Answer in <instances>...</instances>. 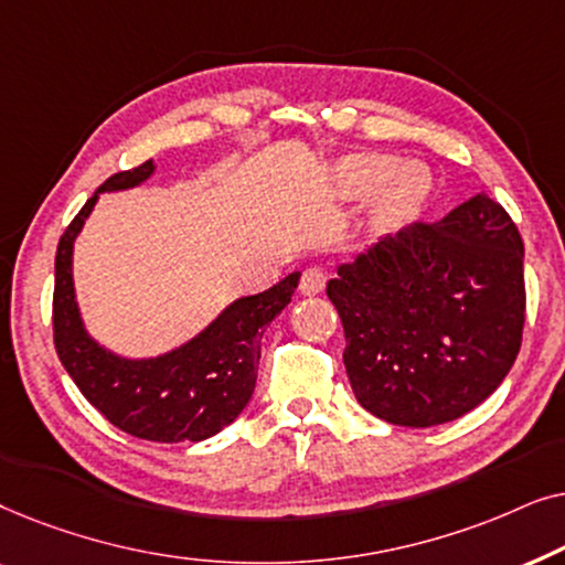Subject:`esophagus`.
Here are the masks:
<instances>
[{
	"label": "esophagus",
	"instance_id": "1",
	"mask_svg": "<svg viewBox=\"0 0 565 565\" xmlns=\"http://www.w3.org/2000/svg\"><path fill=\"white\" fill-rule=\"evenodd\" d=\"M327 280H329V275L323 273L321 267H308V269H303V275H300L298 288L303 296H319V292L327 288Z\"/></svg>",
	"mask_w": 565,
	"mask_h": 565
}]
</instances>
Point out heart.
Returning <instances> with one entry per match:
<instances>
[{
    "instance_id": "heart-1",
    "label": "heart",
    "mask_w": 565,
    "mask_h": 565,
    "mask_svg": "<svg viewBox=\"0 0 565 565\" xmlns=\"http://www.w3.org/2000/svg\"><path fill=\"white\" fill-rule=\"evenodd\" d=\"M391 172H393V161L381 159V157H365L350 164V177L354 180V184H360V188H373V184L383 182ZM419 192H422V184L414 169H404V172H401L391 184L393 203H412V200L419 198Z\"/></svg>"
}]
</instances>
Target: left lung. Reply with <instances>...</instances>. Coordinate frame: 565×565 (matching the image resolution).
<instances>
[{"mask_svg": "<svg viewBox=\"0 0 565 565\" xmlns=\"http://www.w3.org/2000/svg\"><path fill=\"white\" fill-rule=\"evenodd\" d=\"M522 259L512 215L481 192L339 267L327 296L360 406L398 427H435L483 404L522 347Z\"/></svg>", "mask_w": 565, "mask_h": 565, "instance_id": "1", "label": "left lung"}]
</instances>
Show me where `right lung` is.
Returning a JSON list of instances; mask_svg holds the SVG:
<instances>
[{
	"label": "right lung",
	"instance_id": "1",
	"mask_svg": "<svg viewBox=\"0 0 565 565\" xmlns=\"http://www.w3.org/2000/svg\"><path fill=\"white\" fill-rule=\"evenodd\" d=\"M153 172L143 161L113 174L97 192L126 190ZM92 195L61 234L53 285V344L61 365L84 398L115 427L151 443H200L218 435L249 404L267 323L290 303L298 285L292 273L273 288L236 300L203 334L157 360H120L84 334L74 303L72 246L95 205Z\"/></svg>",
	"mask_w": 565,
	"mask_h": 565
}]
</instances>
